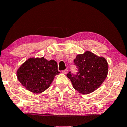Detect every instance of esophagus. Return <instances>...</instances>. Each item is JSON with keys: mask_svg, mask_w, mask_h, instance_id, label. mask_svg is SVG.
Instances as JSON below:
<instances>
[{"mask_svg": "<svg viewBox=\"0 0 127 127\" xmlns=\"http://www.w3.org/2000/svg\"><path fill=\"white\" fill-rule=\"evenodd\" d=\"M67 72H68V70L67 69H65V70H64L62 71V73H64V74H67Z\"/></svg>", "mask_w": 127, "mask_h": 127, "instance_id": "34e87169", "label": "esophagus"}]
</instances>
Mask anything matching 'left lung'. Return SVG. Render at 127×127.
I'll return each instance as SVG.
<instances>
[{
    "mask_svg": "<svg viewBox=\"0 0 127 127\" xmlns=\"http://www.w3.org/2000/svg\"><path fill=\"white\" fill-rule=\"evenodd\" d=\"M74 64L78 72L73 74L69 72L67 76L73 88L81 94L93 93L103 84L107 76L108 64L106 60L90 51L77 55Z\"/></svg>",
    "mask_w": 127,
    "mask_h": 127,
    "instance_id": "obj_1",
    "label": "left lung"
}]
</instances>
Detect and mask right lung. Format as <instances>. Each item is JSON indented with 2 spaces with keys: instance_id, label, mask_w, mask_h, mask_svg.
<instances>
[{
  "instance_id": "obj_1",
  "label": "right lung",
  "mask_w": 127,
  "mask_h": 127,
  "mask_svg": "<svg viewBox=\"0 0 127 127\" xmlns=\"http://www.w3.org/2000/svg\"><path fill=\"white\" fill-rule=\"evenodd\" d=\"M57 63L42 58H30L22 64L17 72V78L29 91L40 93L45 91L59 75Z\"/></svg>"
}]
</instances>
